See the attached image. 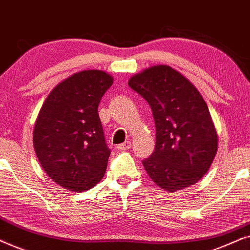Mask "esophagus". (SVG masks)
<instances>
[{"label":"esophagus","instance_id":"esophagus-1","mask_svg":"<svg viewBox=\"0 0 250 250\" xmlns=\"http://www.w3.org/2000/svg\"><path fill=\"white\" fill-rule=\"evenodd\" d=\"M132 146V143L129 141H125L124 143H122V145H118L116 148H117L118 150H128L129 148Z\"/></svg>","mask_w":250,"mask_h":250}]
</instances>
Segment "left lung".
<instances>
[{"label": "left lung", "instance_id": "obj_1", "mask_svg": "<svg viewBox=\"0 0 250 250\" xmlns=\"http://www.w3.org/2000/svg\"><path fill=\"white\" fill-rule=\"evenodd\" d=\"M128 85L146 99L155 121V151L142 160L150 179L169 192L197 183L217 151L216 129L199 91L165 64L134 75Z\"/></svg>", "mask_w": 250, "mask_h": 250}]
</instances>
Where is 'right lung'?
Instances as JSON below:
<instances>
[{"label": "right lung", "mask_w": 250, "mask_h": 250, "mask_svg": "<svg viewBox=\"0 0 250 250\" xmlns=\"http://www.w3.org/2000/svg\"><path fill=\"white\" fill-rule=\"evenodd\" d=\"M111 84L104 71H80L58 84L41 108L34 148L45 173L64 189L82 192L104 175L110 149L98 107Z\"/></svg>", "instance_id": "obj_1"}]
</instances>
